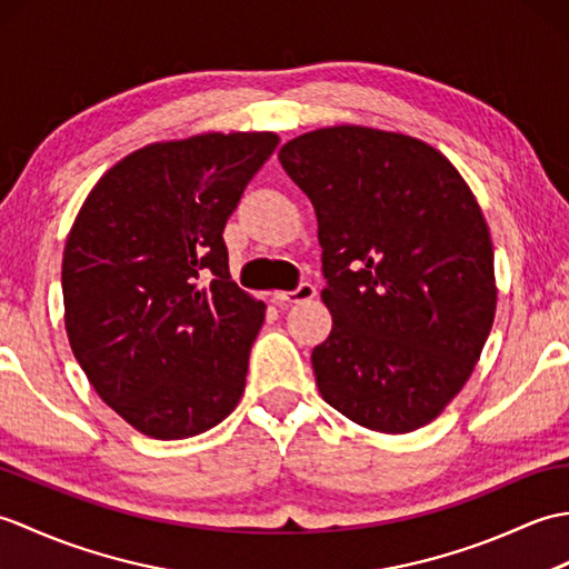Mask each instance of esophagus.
Masks as SVG:
<instances>
[{"mask_svg":"<svg viewBox=\"0 0 569 569\" xmlns=\"http://www.w3.org/2000/svg\"><path fill=\"white\" fill-rule=\"evenodd\" d=\"M316 296H318V288L310 281H303V283H298V288H293V291H276L273 300L276 303L286 306V303H306V300L316 298Z\"/></svg>","mask_w":569,"mask_h":569,"instance_id":"esophagus-1","label":"esophagus"}]
</instances>
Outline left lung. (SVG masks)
<instances>
[{
  "mask_svg": "<svg viewBox=\"0 0 569 569\" xmlns=\"http://www.w3.org/2000/svg\"><path fill=\"white\" fill-rule=\"evenodd\" d=\"M310 198L332 332L312 349L325 401L379 432L428 426L469 379L497 310L489 227L428 143L369 127L288 141Z\"/></svg>",
  "mask_w": 569,
  "mask_h": 569,
  "instance_id": "1",
  "label": "left lung"
}]
</instances>
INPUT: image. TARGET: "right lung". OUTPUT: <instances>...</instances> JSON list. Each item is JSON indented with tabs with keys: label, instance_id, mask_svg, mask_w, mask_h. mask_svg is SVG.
<instances>
[{
	"label": "right lung",
	"instance_id": "obj_1",
	"mask_svg": "<svg viewBox=\"0 0 569 569\" xmlns=\"http://www.w3.org/2000/svg\"><path fill=\"white\" fill-rule=\"evenodd\" d=\"M276 147L271 131L151 143L76 217L60 273L72 355L143 435L192 438L239 403L266 306L229 276L222 232Z\"/></svg>",
	"mask_w": 569,
	"mask_h": 569
}]
</instances>
